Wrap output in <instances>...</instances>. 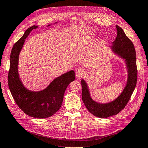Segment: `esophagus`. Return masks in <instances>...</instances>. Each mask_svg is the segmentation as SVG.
Masks as SVG:
<instances>
[{
    "label": "esophagus",
    "mask_w": 148,
    "mask_h": 148,
    "mask_svg": "<svg viewBox=\"0 0 148 148\" xmlns=\"http://www.w3.org/2000/svg\"><path fill=\"white\" fill-rule=\"evenodd\" d=\"M85 74V70L81 67H78L75 70V75L77 77H81Z\"/></svg>",
    "instance_id": "esophagus-1"
}]
</instances>
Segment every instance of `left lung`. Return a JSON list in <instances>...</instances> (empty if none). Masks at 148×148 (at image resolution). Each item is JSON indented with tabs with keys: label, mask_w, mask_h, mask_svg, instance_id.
I'll list each match as a JSON object with an SVG mask.
<instances>
[{
	"label": "left lung",
	"mask_w": 148,
	"mask_h": 148,
	"mask_svg": "<svg viewBox=\"0 0 148 148\" xmlns=\"http://www.w3.org/2000/svg\"><path fill=\"white\" fill-rule=\"evenodd\" d=\"M116 27L117 37L113 42L112 49L114 52L125 59L128 71V78L126 87L115 100L106 104L95 102L91 98L86 82L82 79V100L87 110L98 118H108L117 114L125 108L136 85L138 70L135 48L133 42L127 37L120 27Z\"/></svg>",
	"instance_id": "8db88e82"
}]
</instances>
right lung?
Here are the masks:
<instances>
[{
  "mask_svg": "<svg viewBox=\"0 0 148 148\" xmlns=\"http://www.w3.org/2000/svg\"><path fill=\"white\" fill-rule=\"evenodd\" d=\"M37 26L29 28L22 37L14 45L10 58L8 84L16 104L26 114L35 118H46L60 108L63 95L68 85L75 80V71L71 70L61 75L40 91H31L23 86L18 73V56L25 39Z\"/></svg>",
  "mask_w": 148,
  "mask_h": 148,
  "instance_id": "obj_1",
  "label": "right lung"
}]
</instances>
